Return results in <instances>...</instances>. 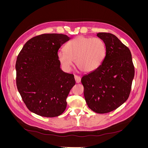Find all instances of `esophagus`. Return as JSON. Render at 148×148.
<instances>
[{"label":"esophagus","instance_id":"esophagus-1","mask_svg":"<svg viewBox=\"0 0 148 148\" xmlns=\"http://www.w3.org/2000/svg\"><path fill=\"white\" fill-rule=\"evenodd\" d=\"M75 79L77 83H79L80 82H81V78L77 75H75Z\"/></svg>","mask_w":148,"mask_h":148}]
</instances>
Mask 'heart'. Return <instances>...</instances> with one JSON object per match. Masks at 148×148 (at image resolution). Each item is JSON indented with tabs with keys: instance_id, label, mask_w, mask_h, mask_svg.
<instances>
[{
	"instance_id": "b5f03b06",
	"label": "heart",
	"mask_w": 148,
	"mask_h": 148,
	"mask_svg": "<svg viewBox=\"0 0 148 148\" xmlns=\"http://www.w3.org/2000/svg\"><path fill=\"white\" fill-rule=\"evenodd\" d=\"M106 54L107 46L102 39L79 36L67 42L65 51H60L57 56L65 70H70L75 61L80 71L90 73L102 65Z\"/></svg>"
}]
</instances>
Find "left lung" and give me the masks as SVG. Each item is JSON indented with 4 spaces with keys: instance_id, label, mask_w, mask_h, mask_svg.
Masks as SVG:
<instances>
[{
    "instance_id": "obj_1",
    "label": "left lung",
    "mask_w": 148,
    "mask_h": 148,
    "mask_svg": "<svg viewBox=\"0 0 148 148\" xmlns=\"http://www.w3.org/2000/svg\"><path fill=\"white\" fill-rule=\"evenodd\" d=\"M97 36L106 44V57L99 68L84 75L81 82L89 108L98 114H106L128 99L135 68L130 51L117 36L107 33Z\"/></svg>"
}]
</instances>
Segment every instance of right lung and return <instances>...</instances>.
I'll list each match as a JSON object with an SVG mask.
<instances>
[{"label": "right lung", "mask_w": 148, "mask_h": 148, "mask_svg": "<svg viewBox=\"0 0 148 148\" xmlns=\"http://www.w3.org/2000/svg\"><path fill=\"white\" fill-rule=\"evenodd\" d=\"M70 39L62 34L37 36L26 42L17 57V89L27 108L36 114L54 117L66 109L75 80L73 74L61 70L57 53Z\"/></svg>", "instance_id": "add662e5"}]
</instances>
